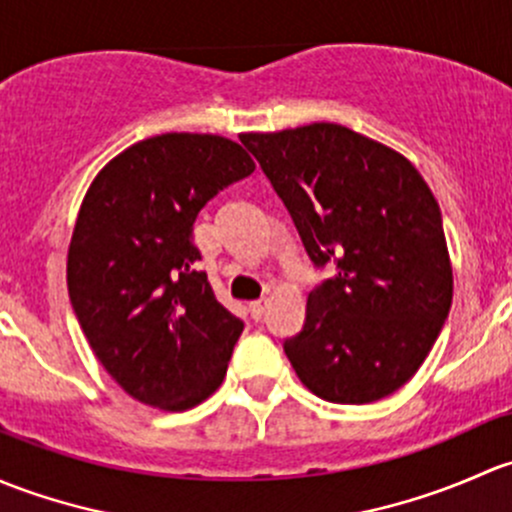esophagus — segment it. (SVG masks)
<instances>
[{
	"label": "esophagus",
	"instance_id": "1",
	"mask_svg": "<svg viewBox=\"0 0 512 512\" xmlns=\"http://www.w3.org/2000/svg\"><path fill=\"white\" fill-rule=\"evenodd\" d=\"M266 308H268V300H266V298L254 300V303H249V313H251V318H254V320H261V318H263V313H266Z\"/></svg>",
	"mask_w": 512,
	"mask_h": 512
}]
</instances>
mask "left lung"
<instances>
[{"label":"left lung","instance_id":"left-lung-1","mask_svg":"<svg viewBox=\"0 0 512 512\" xmlns=\"http://www.w3.org/2000/svg\"><path fill=\"white\" fill-rule=\"evenodd\" d=\"M241 142L318 266L337 276L308 295L305 325L286 340L300 382L335 404H367L414 377L441 333L453 268L439 202L392 147L337 123Z\"/></svg>","mask_w":512,"mask_h":512}]
</instances>
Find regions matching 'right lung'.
<instances>
[{"instance_id": "obj_1", "label": "right lung", "mask_w": 512, "mask_h": 512, "mask_svg": "<svg viewBox=\"0 0 512 512\" xmlns=\"http://www.w3.org/2000/svg\"><path fill=\"white\" fill-rule=\"evenodd\" d=\"M256 162L239 142L165 133L93 177L68 246L71 305L105 372L133 399L184 412L224 382L244 323L197 271L199 209Z\"/></svg>"}]
</instances>
